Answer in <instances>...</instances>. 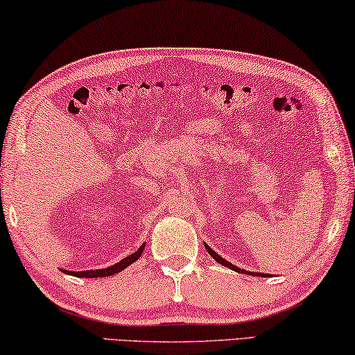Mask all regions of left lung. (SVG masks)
Returning a JSON list of instances; mask_svg holds the SVG:
<instances>
[{"label":"left lung","instance_id":"left-lung-1","mask_svg":"<svg viewBox=\"0 0 355 355\" xmlns=\"http://www.w3.org/2000/svg\"><path fill=\"white\" fill-rule=\"evenodd\" d=\"M206 250H207V252L210 254V256H212L216 262L218 263H221V265H225V266H227V268H231V270H234V271H239V272H246L245 270H240V268H237V266H234L231 262H227V260H225L223 259L221 256H218V254H216L212 248H210L209 245H206ZM250 275H254V276H260V277H265L266 275H263V272H250Z\"/></svg>","mask_w":355,"mask_h":355}]
</instances>
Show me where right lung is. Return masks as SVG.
I'll return each mask as SVG.
<instances>
[{
  "mask_svg": "<svg viewBox=\"0 0 355 355\" xmlns=\"http://www.w3.org/2000/svg\"><path fill=\"white\" fill-rule=\"evenodd\" d=\"M143 248H145V245H141L135 252H132V254H130V256H128V257H124V259L121 260V262L115 263L114 266H109V268H104V270H90V271H64V272H68V275H73V276H76V277H105V276L116 275V272L123 271L124 268H126V266H129L130 263H134L135 260L141 256Z\"/></svg>",
  "mask_w": 355,
  "mask_h": 355,
  "instance_id": "add662e5",
  "label": "right lung"
}]
</instances>
